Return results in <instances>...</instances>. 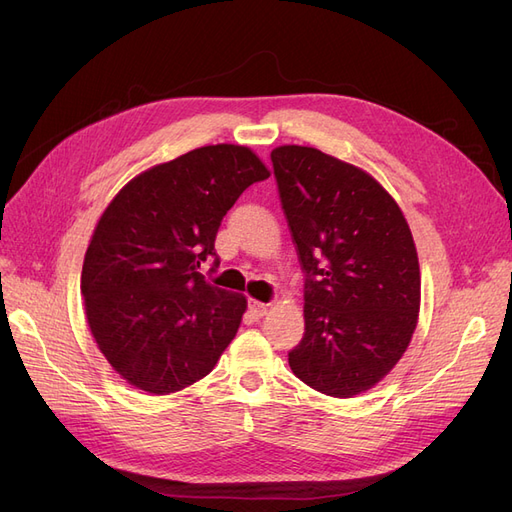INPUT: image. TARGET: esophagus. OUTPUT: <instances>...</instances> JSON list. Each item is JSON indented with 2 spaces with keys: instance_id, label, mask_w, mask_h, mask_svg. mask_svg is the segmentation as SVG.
Segmentation results:
<instances>
[{
  "instance_id": "34e87169",
  "label": "esophagus",
  "mask_w": 512,
  "mask_h": 512,
  "mask_svg": "<svg viewBox=\"0 0 512 512\" xmlns=\"http://www.w3.org/2000/svg\"><path fill=\"white\" fill-rule=\"evenodd\" d=\"M247 309H250V314H252V316L260 318V316H265V314H267L269 305H267V303H260V301L250 299V303H247Z\"/></svg>"
}]
</instances>
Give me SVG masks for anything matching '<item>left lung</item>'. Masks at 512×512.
<instances>
[{"label": "left lung", "instance_id": "8db88e82", "mask_svg": "<svg viewBox=\"0 0 512 512\" xmlns=\"http://www.w3.org/2000/svg\"><path fill=\"white\" fill-rule=\"evenodd\" d=\"M280 203L305 273L294 376L331 397L380 382L406 352L421 273L404 213L365 170L314 147L271 151Z\"/></svg>", "mask_w": 512, "mask_h": 512}]
</instances>
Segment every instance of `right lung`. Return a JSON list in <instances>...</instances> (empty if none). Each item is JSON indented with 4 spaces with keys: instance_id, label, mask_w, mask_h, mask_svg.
<instances>
[{
    "instance_id": "right-lung-1",
    "label": "right lung",
    "mask_w": 512,
    "mask_h": 512,
    "mask_svg": "<svg viewBox=\"0 0 512 512\" xmlns=\"http://www.w3.org/2000/svg\"><path fill=\"white\" fill-rule=\"evenodd\" d=\"M269 170L254 151L209 145L134 177L87 247L81 292L91 335L136 389L168 395L205 378L237 335L243 294L211 286L228 209Z\"/></svg>"
}]
</instances>
